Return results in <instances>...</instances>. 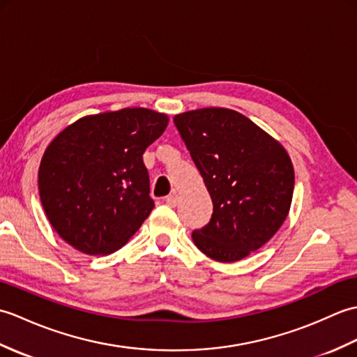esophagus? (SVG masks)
<instances>
[{"mask_svg": "<svg viewBox=\"0 0 357 357\" xmlns=\"http://www.w3.org/2000/svg\"><path fill=\"white\" fill-rule=\"evenodd\" d=\"M165 202L169 204L170 207H176V204L179 202V196H178L176 193H172V195L167 196V198H165Z\"/></svg>", "mask_w": 357, "mask_h": 357, "instance_id": "esophagus-1", "label": "esophagus"}]
</instances>
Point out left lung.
Here are the masks:
<instances>
[{"label": "left lung", "instance_id": "left-lung-1", "mask_svg": "<svg viewBox=\"0 0 357 357\" xmlns=\"http://www.w3.org/2000/svg\"><path fill=\"white\" fill-rule=\"evenodd\" d=\"M173 121L213 201L210 222L192 233L195 245L218 262L244 259L275 236L290 211V156L230 109L190 110Z\"/></svg>", "mask_w": 357, "mask_h": 357}]
</instances>
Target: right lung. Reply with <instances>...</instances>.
<instances>
[{
    "label": "right lung",
    "mask_w": 357,
    "mask_h": 357,
    "mask_svg": "<svg viewBox=\"0 0 357 357\" xmlns=\"http://www.w3.org/2000/svg\"><path fill=\"white\" fill-rule=\"evenodd\" d=\"M169 124L150 109L98 113L66 127L45 149L38 188L49 222L86 255L116 252L155 202L142 155Z\"/></svg>",
    "instance_id": "right-lung-1"
}]
</instances>
